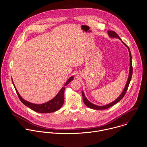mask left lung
Returning a JSON list of instances; mask_svg holds the SVG:
<instances>
[{
	"instance_id": "8db88e82",
	"label": "left lung",
	"mask_w": 147,
	"mask_h": 147,
	"mask_svg": "<svg viewBox=\"0 0 147 147\" xmlns=\"http://www.w3.org/2000/svg\"><path fill=\"white\" fill-rule=\"evenodd\" d=\"M108 34L109 35L111 36V37H117L119 39H120V40H121L120 39V38L119 37V36L117 35V34L116 32H115V31H108ZM122 42L127 47L128 49H129V54H130V72H129V78H128V80L127 81V83H126V86L123 91V92L122 93V94H121L120 96L116 99L115 100L114 102H112L111 103L109 104V105H107L106 106H96L95 105H94L93 103H92L91 102H90L86 98L85 96L84 95V93L83 92H82V98H83V101H84V104L89 108H92L94 109H107L109 107H112V106L115 105V104H116L117 102H119L120 100H121L123 96H125V94L126 93L127 90V89H128V87H129V84H130V82L131 81V78H132V75H133V65H132V60H131V54L130 53V51L129 49V48L128 47V46L124 42L122 41Z\"/></svg>"
}]
</instances>
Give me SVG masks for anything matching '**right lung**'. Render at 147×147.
<instances>
[{
    "mask_svg": "<svg viewBox=\"0 0 147 147\" xmlns=\"http://www.w3.org/2000/svg\"><path fill=\"white\" fill-rule=\"evenodd\" d=\"M74 79V77L72 76L68 80H67L66 83L64 85V86L61 89V90L59 91L58 94L53 99L51 100L42 104V105H35L31 103H30L28 102H27L25 100H24L18 93V91L17 90L14 83V87L15 88V90L16 91V93L18 95V96L21 100V102L26 106L27 107L30 108V109H32L33 111L39 112V113H51L57 110H58L61 107H62L64 103V92H65V86L67 85V84L71 82L72 80ZM13 82V80H12Z\"/></svg>",
    "mask_w": 147,
    "mask_h": 147,
    "instance_id": "add662e5",
    "label": "right lung"
}]
</instances>
